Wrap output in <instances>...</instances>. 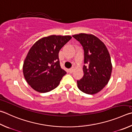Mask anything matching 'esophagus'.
Here are the masks:
<instances>
[{"mask_svg": "<svg viewBox=\"0 0 132 132\" xmlns=\"http://www.w3.org/2000/svg\"><path fill=\"white\" fill-rule=\"evenodd\" d=\"M74 70V66H72L70 69H69V72H70V73H73Z\"/></svg>", "mask_w": 132, "mask_h": 132, "instance_id": "34e87169", "label": "esophagus"}]
</instances>
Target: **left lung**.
<instances>
[{
	"label": "left lung",
	"mask_w": 132,
	"mask_h": 132,
	"mask_svg": "<svg viewBox=\"0 0 132 132\" xmlns=\"http://www.w3.org/2000/svg\"><path fill=\"white\" fill-rule=\"evenodd\" d=\"M73 37L81 43L84 51V74L77 81L78 89L87 94H96L103 89L111 77L109 52L104 43L95 35L80 33Z\"/></svg>",
	"instance_id": "8db88e82"
}]
</instances>
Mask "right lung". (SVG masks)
<instances>
[{
  "label": "right lung",
  "mask_w": 132,
  "mask_h": 132,
  "mask_svg": "<svg viewBox=\"0 0 132 132\" xmlns=\"http://www.w3.org/2000/svg\"><path fill=\"white\" fill-rule=\"evenodd\" d=\"M71 39L70 36L51 35L36 42L23 64L26 82L33 89L45 93L54 89L66 72L61 68L59 52Z\"/></svg>",
  "instance_id": "obj_1"
}]
</instances>
